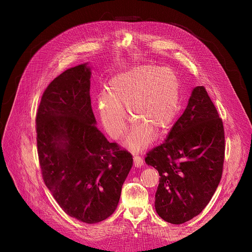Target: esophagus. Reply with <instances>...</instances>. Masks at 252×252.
<instances>
[{"mask_svg":"<svg viewBox=\"0 0 252 252\" xmlns=\"http://www.w3.org/2000/svg\"><path fill=\"white\" fill-rule=\"evenodd\" d=\"M143 164H144V161H143L142 158L138 155H135L134 156V165H135V167H141Z\"/></svg>","mask_w":252,"mask_h":252,"instance_id":"1","label":"esophagus"}]
</instances>
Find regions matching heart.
I'll return each mask as SVG.
<instances>
[{
    "mask_svg": "<svg viewBox=\"0 0 252 252\" xmlns=\"http://www.w3.org/2000/svg\"><path fill=\"white\" fill-rule=\"evenodd\" d=\"M180 101V79L167 67L138 65L115 74L107 86V94L100 96L98 110L102 124L113 138L126 129L127 109L134 126L126 145L141 148L153 136L161 135L176 117Z\"/></svg>",
    "mask_w": 252,
    "mask_h": 252,
    "instance_id": "1",
    "label": "heart"
}]
</instances>
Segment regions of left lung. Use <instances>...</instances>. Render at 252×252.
<instances>
[{
	"instance_id": "left-lung-1",
	"label": "left lung",
	"mask_w": 252,
	"mask_h": 252,
	"mask_svg": "<svg viewBox=\"0 0 252 252\" xmlns=\"http://www.w3.org/2000/svg\"><path fill=\"white\" fill-rule=\"evenodd\" d=\"M223 158L222 121L205 88L196 87L165 142L145 158L160 176L155 193L158 216L181 224L199 215L219 186Z\"/></svg>"
}]
</instances>
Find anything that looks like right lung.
Returning a JSON list of instances; mask_svg holds the SVG:
<instances>
[{
	"instance_id": "obj_1",
	"label": "right lung",
	"mask_w": 252,
	"mask_h": 252,
	"mask_svg": "<svg viewBox=\"0 0 252 252\" xmlns=\"http://www.w3.org/2000/svg\"><path fill=\"white\" fill-rule=\"evenodd\" d=\"M91 74L85 63L51 82L35 123L38 161L47 188L65 214L96 223L116 209L133 156L110 143L96 126Z\"/></svg>"
}]
</instances>
